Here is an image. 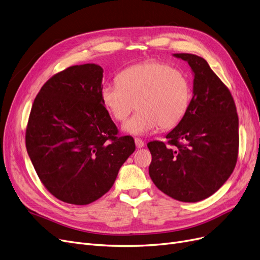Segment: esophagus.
<instances>
[{
	"mask_svg": "<svg viewBox=\"0 0 260 260\" xmlns=\"http://www.w3.org/2000/svg\"><path fill=\"white\" fill-rule=\"evenodd\" d=\"M135 145H136V147L138 149H140V148H142L143 146H145V142H143L140 138H135Z\"/></svg>",
	"mask_w": 260,
	"mask_h": 260,
	"instance_id": "esophagus-1",
	"label": "esophagus"
}]
</instances>
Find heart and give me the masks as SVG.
<instances>
[{
  "label": "heart",
  "instance_id": "b5f03b06",
  "mask_svg": "<svg viewBox=\"0 0 260 260\" xmlns=\"http://www.w3.org/2000/svg\"><path fill=\"white\" fill-rule=\"evenodd\" d=\"M101 96L105 107L118 122L126 120L137 106L139 111L124 124V129L142 135L158 127H176L189 108L191 89L183 72L151 60L123 70L117 82L103 86Z\"/></svg>",
  "mask_w": 260,
  "mask_h": 260
}]
</instances>
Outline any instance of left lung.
I'll return each mask as SVG.
<instances>
[{
    "instance_id": "8db88e82",
    "label": "left lung",
    "mask_w": 260,
    "mask_h": 260,
    "mask_svg": "<svg viewBox=\"0 0 260 260\" xmlns=\"http://www.w3.org/2000/svg\"><path fill=\"white\" fill-rule=\"evenodd\" d=\"M194 72L189 108L166 138L150 141L149 175L158 189L183 203L210 197L233 174L239 153V118L233 95L195 54L175 53Z\"/></svg>"
}]
</instances>
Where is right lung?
Listing matches in <instances>:
<instances>
[{
	"label": "right lung",
	"instance_id": "obj_1",
	"mask_svg": "<svg viewBox=\"0 0 260 260\" xmlns=\"http://www.w3.org/2000/svg\"><path fill=\"white\" fill-rule=\"evenodd\" d=\"M102 79L96 64L67 67L45 82L28 117L27 154L43 185L66 204L89 205L105 195L135 151L104 106Z\"/></svg>",
	"mask_w": 260,
	"mask_h": 260
}]
</instances>
